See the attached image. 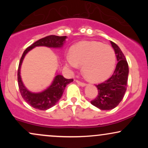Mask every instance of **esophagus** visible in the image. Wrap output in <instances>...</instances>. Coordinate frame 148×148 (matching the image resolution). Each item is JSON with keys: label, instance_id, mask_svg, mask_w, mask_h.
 I'll list each match as a JSON object with an SVG mask.
<instances>
[{"label": "esophagus", "instance_id": "esophagus-1", "mask_svg": "<svg viewBox=\"0 0 148 148\" xmlns=\"http://www.w3.org/2000/svg\"><path fill=\"white\" fill-rule=\"evenodd\" d=\"M76 83H77V84L79 85L80 86H81V87H85V86H86V84H85V83L81 82V81H76Z\"/></svg>", "mask_w": 148, "mask_h": 148}]
</instances>
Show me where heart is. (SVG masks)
<instances>
[{
    "label": "heart",
    "instance_id": "obj_1",
    "mask_svg": "<svg viewBox=\"0 0 148 148\" xmlns=\"http://www.w3.org/2000/svg\"><path fill=\"white\" fill-rule=\"evenodd\" d=\"M116 58L111 47L102 42L84 41L73 46L70 55L66 57V64L77 69L82 65L84 75L92 82L108 79L114 70Z\"/></svg>",
    "mask_w": 148,
    "mask_h": 148
}]
</instances>
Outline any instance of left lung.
Here are the masks:
<instances>
[{
    "instance_id": "obj_1",
    "label": "left lung",
    "mask_w": 148,
    "mask_h": 148,
    "mask_svg": "<svg viewBox=\"0 0 148 148\" xmlns=\"http://www.w3.org/2000/svg\"><path fill=\"white\" fill-rule=\"evenodd\" d=\"M111 44L116 56V67L113 75L107 81L98 85L97 97L90 102L100 110H111L116 107L124 97L127 90L129 75L128 64L121 49L114 42Z\"/></svg>"
}]
</instances>
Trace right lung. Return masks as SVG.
<instances>
[{
  "mask_svg": "<svg viewBox=\"0 0 148 148\" xmlns=\"http://www.w3.org/2000/svg\"><path fill=\"white\" fill-rule=\"evenodd\" d=\"M66 36H56V35H49L44 38L40 39L33 45L28 47L23 52L20 60L18 68V85L20 92L23 99L28 104L36 109L46 111L51 108L58 103L62 97L65 87L74 80L72 79H67L60 74H56L54 77L51 84L47 89L39 92H33L27 89L23 84L21 77V67L23 59L27 53L36 47H47L49 48L60 49L63 47Z\"/></svg>",
  "mask_w": 148,
  "mask_h": 148,
  "instance_id": "1",
  "label": "right lung"
}]
</instances>
